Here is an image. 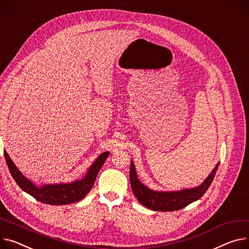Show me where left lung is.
Listing matches in <instances>:
<instances>
[{
	"mask_svg": "<svg viewBox=\"0 0 249 249\" xmlns=\"http://www.w3.org/2000/svg\"><path fill=\"white\" fill-rule=\"evenodd\" d=\"M219 163L215 167L207 178L199 186L185 188L177 191H158L150 189L144 185L138 179L135 165L131 161L130 166V183L131 188L137 200L145 207L156 211H175L184 208L190 203L201 198L209 188L210 184L216 174Z\"/></svg>",
	"mask_w": 249,
	"mask_h": 249,
	"instance_id": "obj_1",
	"label": "left lung"
}]
</instances>
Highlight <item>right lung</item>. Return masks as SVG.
<instances>
[{"instance_id":"obj_1","label":"right lung","mask_w":249,"mask_h":249,"mask_svg":"<svg viewBox=\"0 0 249 249\" xmlns=\"http://www.w3.org/2000/svg\"><path fill=\"white\" fill-rule=\"evenodd\" d=\"M109 154L110 152L106 151L99 155L82 179H76L68 183L42 184L39 186L35 182L23 175L14 164L7 151L4 150L8 168L16 183L22 190L34 197L38 201L50 205H67L83 199L92 189L98 172L100 171Z\"/></svg>"}]
</instances>
